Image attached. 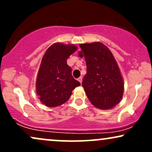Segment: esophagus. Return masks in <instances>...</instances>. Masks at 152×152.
<instances>
[{
    "mask_svg": "<svg viewBox=\"0 0 152 152\" xmlns=\"http://www.w3.org/2000/svg\"><path fill=\"white\" fill-rule=\"evenodd\" d=\"M78 81H79L81 83H82V77H81V76H80V77L78 78Z\"/></svg>",
    "mask_w": 152,
    "mask_h": 152,
    "instance_id": "1",
    "label": "esophagus"
}]
</instances>
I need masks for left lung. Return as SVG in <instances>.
I'll return each mask as SVG.
<instances>
[{
  "label": "left lung",
  "mask_w": 152,
  "mask_h": 152,
  "mask_svg": "<svg viewBox=\"0 0 152 152\" xmlns=\"http://www.w3.org/2000/svg\"><path fill=\"white\" fill-rule=\"evenodd\" d=\"M80 57H84L86 74L82 86L96 107L110 109L118 104L124 93L121 72L112 53L100 42L80 44Z\"/></svg>",
  "instance_id": "1"
}]
</instances>
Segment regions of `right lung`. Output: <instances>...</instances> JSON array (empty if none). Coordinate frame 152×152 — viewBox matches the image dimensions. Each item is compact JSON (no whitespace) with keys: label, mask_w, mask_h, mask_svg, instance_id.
<instances>
[{"label":"right lung","mask_w":152,"mask_h":152,"mask_svg":"<svg viewBox=\"0 0 152 152\" xmlns=\"http://www.w3.org/2000/svg\"><path fill=\"white\" fill-rule=\"evenodd\" d=\"M76 49L74 45L56 43L43 56L36 80V93L46 106L55 107L64 104L72 91L81 85L72 76V69L66 63Z\"/></svg>","instance_id":"1"}]
</instances>
